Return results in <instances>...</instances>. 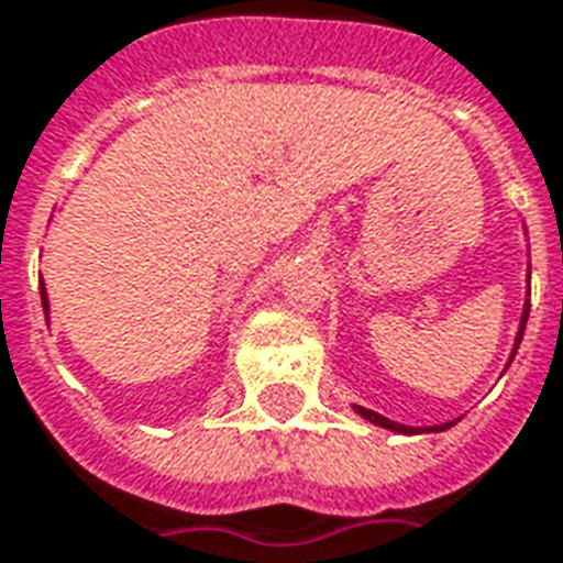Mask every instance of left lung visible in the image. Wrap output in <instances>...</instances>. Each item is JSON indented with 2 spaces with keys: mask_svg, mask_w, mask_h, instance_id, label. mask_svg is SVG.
Instances as JSON below:
<instances>
[{
  "mask_svg": "<svg viewBox=\"0 0 563 563\" xmlns=\"http://www.w3.org/2000/svg\"><path fill=\"white\" fill-rule=\"evenodd\" d=\"M528 310H531V303L526 301V310H522V319H519V331H516V343H514V352H510V361H514L516 349H519V343H522V334H526ZM510 361H507V366H510ZM355 411H357V415H361V418L369 420V423H376V427H382V430L402 432V435H418V432H444V430H451L453 423H456V420H451V423H439V427H406V423H397V420L385 418V415H378V411L361 409V406H355Z\"/></svg>",
  "mask_w": 563,
  "mask_h": 563,
  "instance_id": "1",
  "label": "left lung"
}]
</instances>
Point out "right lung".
Returning <instances> with one entry per match:
<instances>
[{"label": "right lung", "instance_id": "obj_1", "mask_svg": "<svg viewBox=\"0 0 563 563\" xmlns=\"http://www.w3.org/2000/svg\"><path fill=\"white\" fill-rule=\"evenodd\" d=\"M41 303H44V310H47V289H44V280H41Z\"/></svg>", "mask_w": 563, "mask_h": 563}]
</instances>
